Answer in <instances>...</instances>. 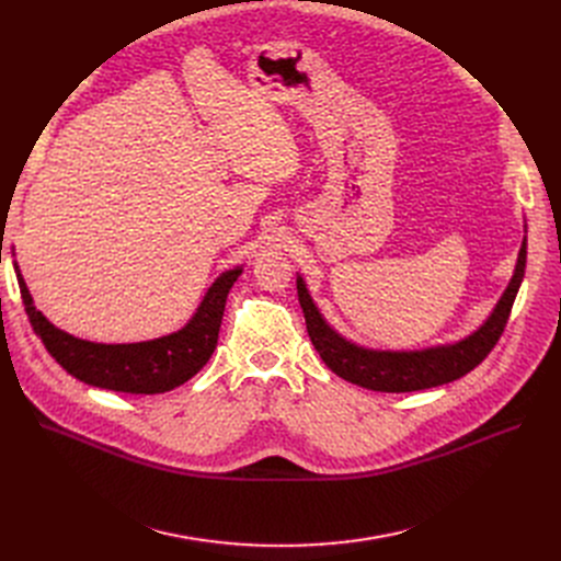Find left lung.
<instances>
[{"label":"left lung","instance_id":"8db88e82","mask_svg":"<svg viewBox=\"0 0 561 561\" xmlns=\"http://www.w3.org/2000/svg\"><path fill=\"white\" fill-rule=\"evenodd\" d=\"M525 262L527 237L520 244L514 276L491 314L484 319V324L461 340L422 346V350H371V346H363L344 337L327 322L322 310L312 301L301 274H297V291L314 350L337 377L377 392H413L457 381L489 356L506 327V319H510L525 276Z\"/></svg>","mask_w":561,"mask_h":561}]
</instances>
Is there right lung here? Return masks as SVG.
<instances>
[{
    "label": "right lung",
    "mask_w": 561,
    "mask_h": 561,
    "mask_svg": "<svg viewBox=\"0 0 561 561\" xmlns=\"http://www.w3.org/2000/svg\"><path fill=\"white\" fill-rule=\"evenodd\" d=\"M13 270L34 333L43 340L45 350L51 354V358H57L68 375L104 390L157 394L190 381L215 354L228 291L234 280L242 276L244 264H237L217 276V280L207 287L196 312L182 329L162 337L121 344L91 342L57 329L34 306L30 287H26L20 274L18 260H13Z\"/></svg>",
    "instance_id": "add662e5"
}]
</instances>
